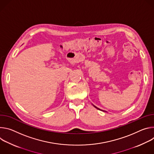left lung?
Returning <instances> with one entry per match:
<instances>
[{
	"mask_svg": "<svg viewBox=\"0 0 154 154\" xmlns=\"http://www.w3.org/2000/svg\"><path fill=\"white\" fill-rule=\"evenodd\" d=\"M94 107H95V108H97V109H99V110H100V111H105V112H106V111H103V110H102V109H100V108H97V107H96V106H94Z\"/></svg>",
	"mask_w": 154,
	"mask_h": 154,
	"instance_id": "left-lung-1",
	"label": "left lung"
}]
</instances>
